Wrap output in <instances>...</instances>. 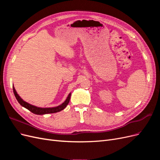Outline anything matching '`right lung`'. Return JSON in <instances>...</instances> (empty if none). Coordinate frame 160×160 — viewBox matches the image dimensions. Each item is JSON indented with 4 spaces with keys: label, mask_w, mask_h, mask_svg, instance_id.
Listing matches in <instances>:
<instances>
[{
    "label": "right lung",
    "mask_w": 160,
    "mask_h": 160,
    "mask_svg": "<svg viewBox=\"0 0 160 160\" xmlns=\"http://www.w3.org/2000/svg\"><path fill=\"white\" fill-rule=\"evenodd\" d=\"M12 88H13V92H14V96H15V98H16L17 100L18 101V102L20 103L21 105H22V107L25 108L28 110H29L30 111H31L32 113L37 114V115H44V114H48V113H54L59 112V111H61V110L64 109L67 107V105H68V103H69L70 98H71V93H70L64 102L62 103L61 105H58L57 107L42 108H38V107H37V106L32 105L30 103L26 102V101H23L21 98V97L17 94L15 89H14V86L12 87Z\"/></svg>",
    "instance_id": "add662e5"
}]
</instances>
